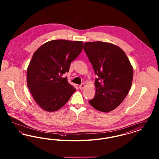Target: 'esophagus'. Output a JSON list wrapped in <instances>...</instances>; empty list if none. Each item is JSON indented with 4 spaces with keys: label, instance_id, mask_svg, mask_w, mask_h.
<instances>
[{
    "label": "esophagus",
    "instance_id": "esophagus-1",
    "mask_svg": "<svg viewBox=\"0 0 159 159\" xmlns=\"http://www.w3.org/2000/svg\"><path fill=\"white\" fill-rule=\"evenodd\" d=\"M84 88H85V84H84V83L81 84L79 86V88H80V89H83Z\"/></svg>",
    "mask_w": 159,
    "mask_h": 159
}]
</instances>
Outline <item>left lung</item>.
Segmentation results:
<instances>
[{
	"label": "left lung",
	"mask_w": 159,
	"mask_h": 159,
	"mask_svg": "<svg viewBox=\"0 0 159 159\" xmlns=\"http://www.w3.org/2000/svg\"><path fill=\"white\" fill-rule=\"evenodd\" d=\"M86 53L95 74V95L89 104L99 111L107 113L116 108L130 91L133 67L121 48L110 43H84Z\"/></svg>",
	"instance_id": "obj_1"
}]
</instances>
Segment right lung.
Instances as JSON below:
<instances>
[{
	"label": "right lung",
	"instance_id": "right-lung-1",
	"mask_svg": "<svg viewBox=\"0 0 159 159\" xmlns=\"http://www.w3.org/2000/svg\"><path fill=\"white\" fill-rule=\"evenodd\" d=\"M83 49V42L53 40L33 53L27 70V84L36 102L53 112L64 106L76 89L62 76Z\"/></svg>",
	"mask_w": 159,
	"mask_h": 159
}]
</instances>
